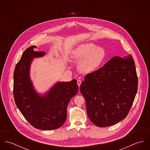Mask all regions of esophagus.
Segmentation results:
<instances>
[{"label": "esophagus", "mask_w": 150, "mask_h": 150, "mask_svg": "<svg viewBox=\"0 0 150 150\" xmlns=\"http://www.w3.org/2000/svg\"><path fill=\"white\" fill-rule=\"evenodd\" d=\"M81 80H77V84H78L79 86H80V85H81Z\"/></svg>", "instance_id": "1"}]
</instances>
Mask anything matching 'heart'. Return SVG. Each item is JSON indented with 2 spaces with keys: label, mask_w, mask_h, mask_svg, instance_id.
Listing matches in <instances>:
<instances>
[{
  "label": "heart",
  "mask_w": 150,
  "mask_h": 150,
  "mask_svg": "<svg viewBox=\"0 0 150 150\" xmlns=\"http://www.w3.org/2000/svg\"><path fill=\"white\" fill-rule=\"evenodd\" d=\"M73 59L79 62V69L84 73H90L99 69L107 58L105 48L93 43L78 45L72 52Z\"/></svg>",
  "instance_id": "1"
}]
</instances>
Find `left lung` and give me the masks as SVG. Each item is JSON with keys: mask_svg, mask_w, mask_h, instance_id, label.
I'll list each match as a JSON object with an SVG mask.
<instances>
[{"mask_svg": "<svg viewBox=\"0 0 150 150\" xmlns=\"http://www.w3.org/2000/svg\"><path fill=\"white\" fill-rule=\"evenodd\" d=\"M80 86L88 116L99 127L125 118L137 93L138 79L131 55L114 57L103 67L86 74Z\"/></svg>", "mask_w": 150, "mask_h": 150, "instance_id": "1", "label": "left lung"}]
</instances>
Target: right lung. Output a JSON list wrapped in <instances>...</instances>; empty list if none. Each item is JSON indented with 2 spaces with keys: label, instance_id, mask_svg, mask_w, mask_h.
Here are the masks:
<instances>
[{
  "label": "right lung",
  "instance_id": "obj_1",
  "mask_svg": "<svg viewBox=\"0 0 150 150\" xmlns=\"http://www.w3.org/2000/svg\"><path fill=\"white\" fill-rule=\"evenodd\" d=\"M36 46L27 48L14 71L13 93L16 104L25 119L35 128L50 130L59 128L66 121L67 107L79 89L77 80L57 82L40 94L34 88L30 77L33 58L43 57L44 51H35Z\"/></svg>",
  "mask_w": 150,
  "mask_h": 150
}]
</instances>
